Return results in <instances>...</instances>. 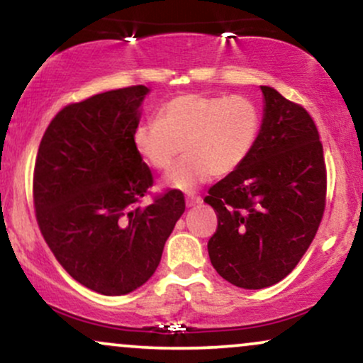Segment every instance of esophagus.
Here are the masks:
<instances>
[{"label": "esophagus", "mask_w": 363, "mask_h": 363, "mask_svg": "<svg viewBox=\"0 0 363 363\" xmlns=\"http://www.w3.org/2000/svg\"><path fill=\"white\" fill-rule=\"evenodd\" d=\"M199 203H201V198H199V196H196V194H187L186 196V205L189 208L199 205Z\"/></svg>", "instance_id": "esophagus-1"}]
</instances>
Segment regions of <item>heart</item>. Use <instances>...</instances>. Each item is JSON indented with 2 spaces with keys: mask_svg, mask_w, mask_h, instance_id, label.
Here are the masks:
<instances>
[{
  "mask_svg": "<svg viewBox=\"0 0 363 363\" xmlns=\"http://www.w3.org/2000/svg\"><path fill=\"white\" fill-rule=\"evenodd\" d=\"M261 129L259 107L245 95L186 94L160 107L157 121L136 128V152L152 169L167 170L172 189L194 191L213 174L234 172L251 155Z\"/></svg>",
  "mask_w": 363,
  "mask_h": 363,
  "instance_id": "heart-1",
  "label": "heart"
}]
</instances>
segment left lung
Returning a JSON list of instances; mask_svg holds the SVG:
<instances>
[{
    "label": "left lung",
    "instance_id": "left-lung-1",
    "mask_svg": "<svg viewBox=\"0 0 363 363\" xmlns=\"http://www.w3.org/2000/svg\"><path fill=\"white\" fill-rule=\"evenodd\" d=\"M262 121L251 155L210 187L218 227L208 242L220 277L247 290L272 286L297 266L324 213L326 165L314 121L261 86Z\"/></svg>",
    "mask_w": 363,
    "mask_h": 363
}]
</instances>
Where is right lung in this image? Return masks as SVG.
Masks as SVG:
<instances>
[{
    "label": "right lung",
    "instance_id": "right-lung-1",
    "mask_svg": "<svg viewBox=\"0 0 363 363\" xmlns=\"http://www.w3.org/2000/svg\"><path fill=\"white\" fill-rule=\"evenodd\" d=\"M145 85L66 106L45 129L34 170L37 223L60 264L102 295H126L155 273L165 240L184 213L181 191L152 205L153 184L135 136Z\"/></svg>",
    "mask_w": 363,
    "mask_h": 363
}]
</instances>
